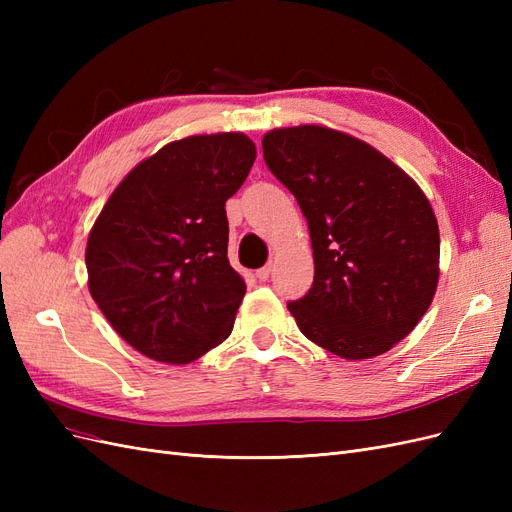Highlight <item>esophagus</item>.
Returning <instances> with one entry per match:
<instances>
[{
    "mask_svg": "<svg viewBox=\"0 0 512 512\" xmlns=\"http://www.w3.org/2000/svg\"><path fill=\"white\" fill-rule=\"evenodd\" d=\"M269 275H271V265H265V267L256 271V277H258L260 282H267V280H269Z\"/></svg>",
    "mask_w": 512,
    "mask_h": 512,
    "instance_id": "esophagus-1",
    "label": "esophagus"
}]
</instances>
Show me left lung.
<instances>
[{
    "label": "left lung",
    "instance_id": "1",
    "mask_svg": "<svg viewBox=\"0 0 512 512\" xmlns=\"http://www.w3.org/2000/svg\"><path fill=\"white\" fill-rule=\"evenodd\" d=\"M262 153L312 237L314 284L288 303L301 333L352 361L391 350L438 286L440 232L427 196L380 151L322 126L271 130Z\"/></svg>",
    "mask_w": 512,
    "mask_h": 512
}]
</instances>
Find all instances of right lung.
<instances>
[{
    "instance_id": "right-lung-1",
    "label": "right lung",
    "mask_w": 512,
    "mask_h": 512,
    "mask_svg": "<svg viewBox=\"0 0 512 512\" xmlns=\"http://www.w3.org/2000/svg\"><path fill=\"white\" fill-rule=\"evenodd\" d=\"M254 160L239 132L168 143L117 185L91 228V297L149 359L190 363L230 335L245 282L228 262L224 205Z\"/></svg>"
}]
</instances>
